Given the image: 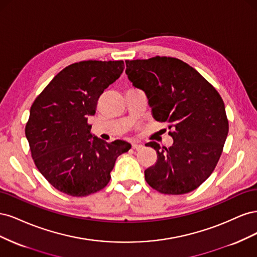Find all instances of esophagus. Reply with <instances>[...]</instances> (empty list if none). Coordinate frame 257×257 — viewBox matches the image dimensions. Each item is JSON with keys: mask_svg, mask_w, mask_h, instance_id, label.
Listing matches in <instances>:
<instances>
[{"mask_svg": "<svg viewBox=\"0 0 257 257\" xmlns=\"http://www.w3.org/2000/svg\"><path fill=\"white\" fill-rule=\"evenodd\" d=\"M143 145L142 144H138V143H133L132 144V148H133L134 150H141V149H143Z\"/></svg>", "mask_w": 257, "mask_h": 257, "instance_id": "obj_1", "label": "esophagus"}]
</instances>
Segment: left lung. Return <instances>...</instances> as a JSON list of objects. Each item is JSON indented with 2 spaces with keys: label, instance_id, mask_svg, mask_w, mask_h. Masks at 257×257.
Returning <instances> with one entry per match:
<instances>
[{
  "label": "left lung",
  "instance_id": "8db88e82",
  "mask_svg": "<svg viewBox=\"0 0 257 257\" xmlns=\"http://www.w3.org/2000/svg\"><path fill=\"white\" fill-rule=\"evenodd\" d=\"M128 80L143 90L153 118L173 130L172 147L146 144L157 151L145 170L151 188L163 194L192 192L212 174L228 134L222 97L195 68L167 57L125 61Z\"/></svg>",
  "mask_w": 257,
  "mask_h": 257
}]
</instances>
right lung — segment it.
<instances>
[{
	"label": "right lung",
	"instance_id": "obj_1",
	"mask_svg": "<svg viewBox=\"0 0 257 257\" xmlns=\"http://www.w3.org/2000/svg\"><path fill=\"white\" fill-rule=\"evenodd\" d=\"M123 61H81L54 77L31 106L26 137L40 173L58 191L74 197L104 189L116 158L131 149L124 141L106 143L91 134L105 89L121 76Z\"/></svg>",
	"mask_w": 257,
	"mask_h": 257
}]
</instances>
